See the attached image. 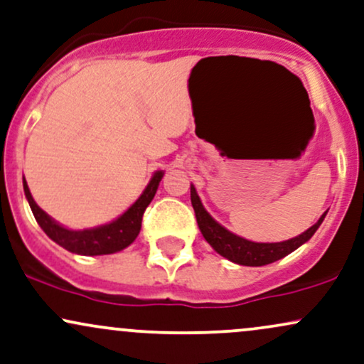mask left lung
<instances>
[{
	"label": "left lung",
	"instance_id": "8db88e82",
	"mask_svg": "<svg viewBox=\"0 0 364 364\" xmlns=\"http://www.w3.org/2000/svg\"><path fill=\"white\" fill-rule=\"evenodd\" d=\"M191 203L194 208L196 220H198L199 230L203 233V237L206 238L209 245L215 249L218 254L223 255L225 259L232 260L235 264H240V266H266V264H272L276 260L286 257L288 254H291L293 250H296L298 247H301L303 243L309 242L314 233L317 232L318 226L322 225L323 218L327 213H323L318 218V221L314 226H310L306 232H303L298 237L289 238L286 242H276V243H259V242H250L247 238L238 237L232 232L221 226L216 220H213V216L204 209L203 203H200L196 187L191 183Z\"/></svg>",
	"mask_w": 364,
	"mask_h": 364
}]
</instances>
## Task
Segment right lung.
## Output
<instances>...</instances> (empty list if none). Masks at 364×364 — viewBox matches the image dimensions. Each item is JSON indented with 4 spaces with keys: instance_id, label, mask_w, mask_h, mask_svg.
<instances>
[{
    "instance_id": "obj_1",
    "label": "right lung",
    "mask_w": 364,
    "mask_h": 364,
    "mask_svg": "<svg viewBox=\"0 0 364 364\" xmlns=\"http://www.w3.org/2000/svg\"><path fill=\"white\" fill-rule=\"evenodd\" d=\"M161 177H164V170H158L153 173L151 181L143 191L132 206L122 213L121 216L115 218L114 221L107 225L95 226V228H85V230H70L66 226L59 225L58 221L53 220L46 211H42L33 200L27 181L23 177V191L25 198H27L30 209H32L33 216H36L38 226L44 230L47 237L54 240L63 249L73 252V254L80 255H107L121 252L126 247H129L136 237L139 235L141 220H143L144 209L155 198L158 186H160Z\"/></svg>"
}]
</instances>
